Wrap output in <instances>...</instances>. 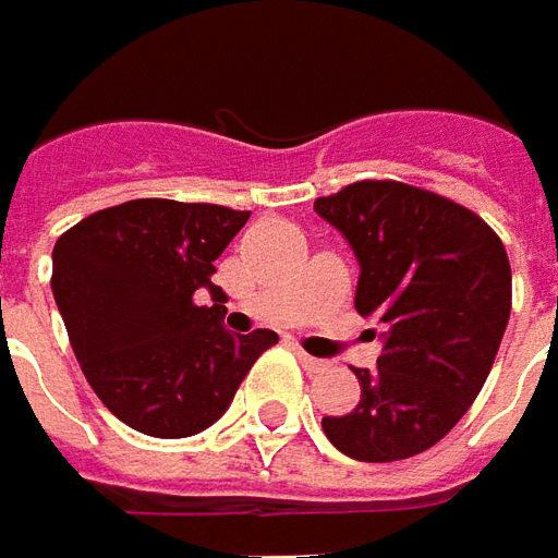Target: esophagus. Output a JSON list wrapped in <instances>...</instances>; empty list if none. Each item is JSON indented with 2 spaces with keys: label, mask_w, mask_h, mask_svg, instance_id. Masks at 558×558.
I'll list each match as a JSON object with an SVG mask.
<instances>
[{
  "label": "esophagus",
  "mask_w": 558,
  "mask_h": 558,
  "mask_svg": "<svg viewBox=\"0 0 558 558\" xmlns=\"http://www.w3.org/2000/svg\"><path fill=\"white\" fill-rule=\"evenodd\" d=\"M294 353H298V359H301V365H304L310 375H319V372H325V368H328V362H325V359L310 356V353H304L301 347H294Z\"/></svg>",
  "instance_id": "obj_1"
}]
</instances>
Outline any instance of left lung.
<instances>
[{
  "mask_svg": "<svg viewBox=\"0 0 558 558\" xmlns=\"http://www.w3.org/2000/svg\"><path fill=\"white\" fill-rule=\"evenodd\" d=\"M313 208L356 254L359 316L384 328L377 368H356L359 405L323 417L325 436L353 461L414 458L495 365L513 304L507 248L480 215L411 183H350Z\"/></svg>",
  "mask_w": 558,
  "mask_h": 558,
  "instance_id": "obj_1",
  "label": "left lung"
}]
</instances>
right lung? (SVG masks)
<instances>
[{
  "mask_svg": "<svg viewBox=\"0 0 558 558\" xmlns=\"http://www.w3.org/2000/svg\"><path fill=\"white\" fill-rule=\"evenodd\" d=\"M252 211L131 199L95 211L54 242L51 291L82 375L122 424L183 439L230 409L276 331L230 335L215 260ZM205 287L216 304L199 307Z\"/></svg>",
  "mask_w": 558,
  "mask_h": 558,
  "instance_id": "1",
  "label": "right lung"
}]
</instances>
